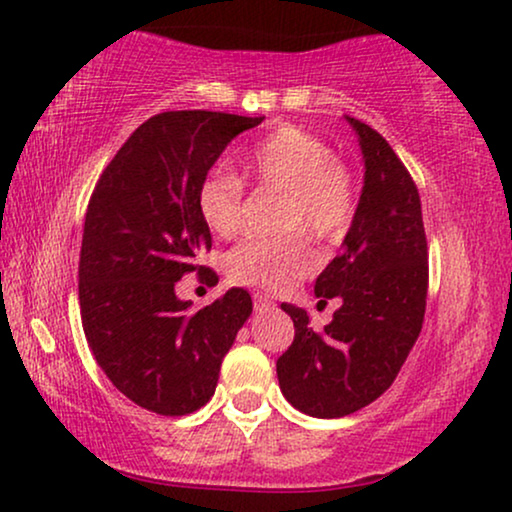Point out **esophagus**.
Instances as JSON below:
<instances>
[{"label": "esophagus", "mask_w": 512, "mask_h": 512, "mask_svg": "<svg viewBox=\"0 0 512 512\" xmlns=\"http://www.w3.org/2000/svg\"><path fill=\"white\" fill-rule=\"evenodd\" d=\"M254 310L256 312H268L275 310V300H272L268 293H254Z\"/></svg>", "instance_id": "34e87169"}]
</instances>
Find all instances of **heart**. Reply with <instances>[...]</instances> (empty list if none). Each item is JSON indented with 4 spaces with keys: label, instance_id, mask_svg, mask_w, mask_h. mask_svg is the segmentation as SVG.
Segmentation results:
<instances>
[{
    "label": "heart",
    "instance_id": "1",
    "mask_svg": "<svg viewBox=\"0 0 512 512\" xmlns=\"http://www.w3.org/2000/svg\"><path fill=\"white\" fill-rule=\"evenodd\" d=\"M237 163L261 186L286 193L282 223L303 228L314 240L340 237L352 223L356 191L352 174L324 139L298 125H279L237 156ZM244 186L223 167L202 177L195 205L212 233L228 237L240 230ZM314 270V254L300 235L282 240H247L230 251L228 272L235 282L289 289Z\"/></svg>",
    "mask_w": 512,
    "mask_h": 512
}]
</instances>
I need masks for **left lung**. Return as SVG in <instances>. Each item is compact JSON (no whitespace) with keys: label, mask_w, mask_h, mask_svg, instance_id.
Segmentation results:
<instances>
[{"label":"left lung","mask_w":512,"mask_h":512,"mask_svg":"<svg viewBox=\"0 0 512 512\" xmlns=\"http://www.w3.org/2000/svg\"><path fill=\"white\" fill-rule=\"evenodd\" d=\"M347 118L359 137L363 188L342 251L317 277V298H340L317 333L303 307L291 347L277 359L279 389L293 408L333 419L366 408L396 380L419 338L429 289V251L415 181L380 132Z\"/></svg>","instance_id":"8db88e82"}]
</instances>
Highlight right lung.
<instances>
[{
    "instance_id": "obj_1",
    "label": "right lung",
    "mask_w": 512,
    "mask_h": 512,
    "mask_svg": "<svg viewBox=\"0 0 512 512\" xmlns=\"http://www.w3.org/2000/svg\"><path fill=\"white\" fill-rule=\"evenodd\" d=\"M263 116L165 111L132 132L90 195L79 261L81 321L95 361L139 408L188 415L214 396L223 356L251 314L230 289L188 312L174 286L212 249L195 195L223 149Z\"/></svg>"
}]
</instances>
